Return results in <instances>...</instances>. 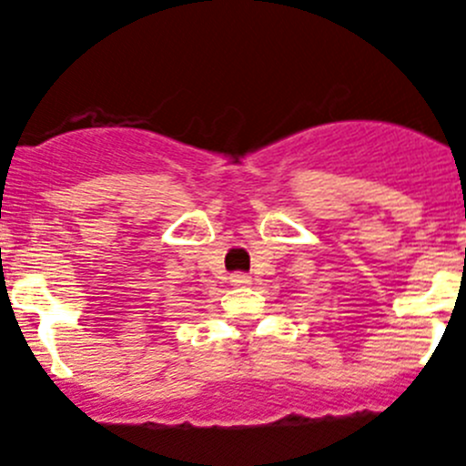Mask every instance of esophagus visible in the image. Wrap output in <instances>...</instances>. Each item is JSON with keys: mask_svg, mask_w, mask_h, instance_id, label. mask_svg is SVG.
<instances>
[{"mask_svg": "<svg viewBox=\"0 0 466 466\" xmlns=\"http://www.w3.org/2000/svg\"><path fill=\"white\" fill-rule=\"evenodd\" d=\"M231 282L235 287H247V285H251V276L244 271H235V273H231Z\"/></svg>", "mask_w": 466, "mask_h": 466, "instance_id": "esophagus-1", "label": "esophagus"}]
</instances>
